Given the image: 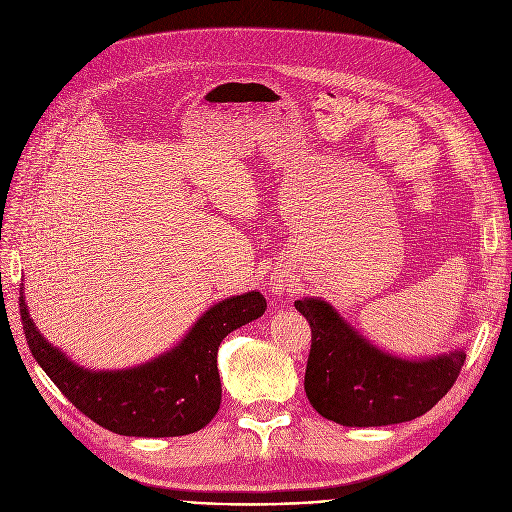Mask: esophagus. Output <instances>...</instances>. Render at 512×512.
I'll list each match as a JSON object with an SVG mask.
<instances>
[{
	"mask_svg": "<svg viewBox=\"0 0 512 512\" xmlns=\"http://www.w3.org/2000/svg\"><path fill=\"white\" fill-rule=\"evenodd\" d=\"M282 288H284V282H282V280H276V282H274V290L278 292V290H282Z\"/></svg>",
	"mask_w": 512,
	"mask_h": 512,
	"instance_id": "34e87169",
	"label": "esophagus"
}]
</instances>
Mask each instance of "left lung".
<instances>
[{"label": "left lung", "mask_w": 512, "mask_h": 512, "mask_svg": "<svg viewBox=\"0 0 512 512\" xmlns=\"http://www.w3.org/2000/svg\"><path fill=\"white\" fill-rule=\"evenodd\" d=\"M309 321L305 392L311 407L348 427L411 421L446 396L465 365V351L425 361L398 359L361 338L321 299L294 301Z\"/></svg>", "instance_id": "left-lung-1"}]
</instances>
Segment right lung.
Listing matches in <instances>:
<instances>
[{"label":"right lung","mask_w":512,"mask_h":512,"mask_svg":"<svg viewBox=\"0 0 512 512\" xmlns=\"http://www.w3.org/2000/svg\"><path fill=\"white\" fill-rule=\"evenodd\" d=\"M22 330L37 363L72 405L120 436L174 438L195 434L220 409V342L261 317L263 294L230 297L209 311L170 353L126 371H89L74 365L35 328L20 292Z\"/></svg>","instance_id":"add662e5"}]
</instances>
